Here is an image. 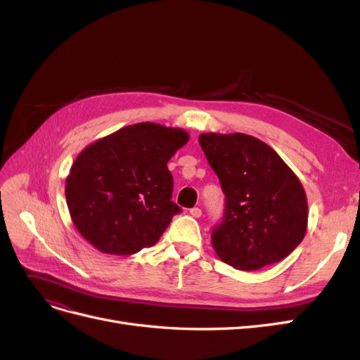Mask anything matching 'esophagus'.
<instances>
[{
	"label": "esophagus",
	"mask_w": 360,
	"mask_h": 360,
	"mask_svg": "<svg viewBox=\"0 0 360 360\" xmlns=\"http://www.w3.org/2000/svg\"><path fill=\"white\" fill-rule=\"evenodd\" d=\"M191 214L193 217H201L202 212H201V209H198V207H193V209H191Z\"/></svg>",
	"instance_id": "esophagus-1"
}]
</instances>
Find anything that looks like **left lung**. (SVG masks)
I'll list each match as a JSON object with an SVG mask.
<instances>
[{
  "label": "left lung",
  "instance_id": "left-lung-1",
  "mask_svg": "<svg viewBox=\"0 0 360 360\" xmlns=\"http://www.w3.org/2000/svg\"><path fill=\"white\" fill-rule=\"evenodd\" d=\"M200 144L225 193L212 246L224 263L258 270L288 257L308 226L307 193L263 141L245 134H201Z\"/></svg>",
  "mask_w": 360,
  "mask_h": 360
}]
</instances>
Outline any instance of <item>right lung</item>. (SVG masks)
I'll return each instance as SVG.
<instances>
[{
	"label": "right lung",
	"mask_w": 360,
	"mask_h": 360,
	"mask_svg": "<svg viewBox=\"0 0 360 360\" xmlns=\"http://www.w3.org/2000/svg\"><path fill=\"white\" fill-rule=\"evenodd\" d=\"M188 141L186 130L146 122L86 146L66 179L69 213L85 240L111 255L156 245L180 213L167 163Z\"/></svg>",
	"instance_id": "obj_1"
}]
</instances>
